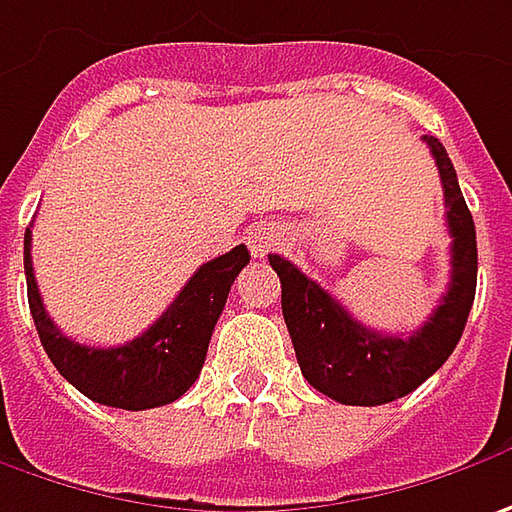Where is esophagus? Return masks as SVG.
<instances>
[{"instance_id": "1", "label": "esophagus", "mask_w": 512, "mask_h": 512, "mask_svg": "<svg viewBox=\"0 0 512 512\" xmlns=\"http://www.w3.org/2000/svg\"><path fill=\"white\" fill-rule=\"evenodd\" d=\"M278 243L280 229L275 223H257V226H252V229L246 232V246H249V252L255 257L269 255Z\"/></svg>"}]
</instances>
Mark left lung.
I'll list each match as a JSON object with an SVG mask.
<instances>
[{
    "mask_svg": "<svg viewBox=\"0 0 512 512\" xmlns=\"http://www.w3.org/2000/svg\"><path fill=\"white\" fill-rule=\"evenodd\" d=\"M444 186L450 246V289L433 315L410 338L375 332L355 321L338 300L309 280L286 257L269 255L280 278L283 321L292 335L300 372L312 387L349 407H378L410 395L441 367L464 332L476 298L478 252L473 214L458 189L456 168L444 145L424 137Z\"/></svg>",
    "mask_w": 512,
    "mask_h": 512,
    "instance_id": "obj_1",
    "label": "left lung"
}]
</instances>
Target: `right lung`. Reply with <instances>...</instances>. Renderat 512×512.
Segmentation results:
<instances>
[{"label":"right lung","mask_w":512,"mask_h":512,"mask_svg":"<svg viewBox=\"0 0 512 512\" xmlns=\"http://www.w3.org/2000/svg\"><path fill=\"white\" fill-rule=\"evenodd\" d=\"M249 257L252 255L246 246H234L232 252L203 263L180 289L174 303L140 338L123 346L97 349L65 338L48 318L34 278L28 229L25 278L39 341L59 375L97 404L131 412L171 404L197 381L209 352L214 323L226 306L234 278L249 263Z\"/></svg>","instance_id":"obj_1"}]
</instances>
